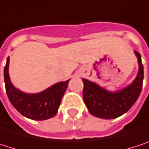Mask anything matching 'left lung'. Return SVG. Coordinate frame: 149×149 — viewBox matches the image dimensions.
<instances>
[{"instance_id":"1","label":"left lung","mask_w":149,"mask_h":149,"mask_svg":"<svg viewBox=\"0 0 149 149\" xmlns=\"http://www.w3.org/2000/svg\"><path fill=\"white\" fill-rule=\"evenodd\" d=\"M138 59V72L133 82L126 87L109 91L95 82L82 78L84 82L83 97L89 112L103 119H114L121 116L136 102L143 83V65L141 54L134 52Z\"/></svg>"}]
</instances>
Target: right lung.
<instances>
[{
	"label": "right lung",
	"mask_w": 149,
	"mask_h": 149,
	"mask_svg": "<svg viewBox=\"0 0 149 149\" xmlns=\"http://www.w3.org/2000/svg\"><path fill=\"white\" fill-rule=\"evenodd\" d=\"M9 60L8 57L4 68V81L7 95L13 106L22 116L32 120L43 121L53 117L58 112L70 79L56 83L38 93H26L17 89L10 80Z\"/></svg>",
	"instance_id": "add662e5"
}]
</instances>
